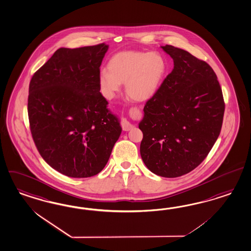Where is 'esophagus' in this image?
<instances>
[{
    "instance_id": "obj_1",
    "label": "esophagus",
    "mask_w": 251,
    "mask_h": 251,
    "mask_svg": "<svg viewBox=\"0 0 251 251\" xmlns=\"http://www.w3.org/2000/svg\"><path fill=\"white\" fill-rule=\"evenodd\" d=\"M121 126H122V129L124 131H128V130L133 127V126L124 117L121 118Z\"/></svg>"
}]
</instances>
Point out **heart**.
<instances>
[{
	"label": "heart",
	"mask_w": 251,
	"mask_h": 251,
	"mask_svg": "<svg viewBox=\"0 0 251 251\" xmlns=\"http://www.w3.org/2000/svg\"><path fill=\"white\" fill-rule=\"evenodd\" d=\"M108 71L101 70L99 86L107 99L115 97L121 84L133 100L142 101L156 93L165 72L163 57L157 53L142 51H121L110 58Z\"/></svg>",
	"instance_id": "1"
}]
</instances>
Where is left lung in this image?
I'll return each instance as SVG.
<instances>
[{
    "mask_svg": "<svg viewBox=\"0 0 251 251\" xmlns=\"http://www.w3.org/2000/svg\"><path fill=\"white\" fill-rule=\"evenodd\" d=\"M162 50L174 67L145 104L140 155L151 172L176 178L207 157L221 132L225 101L210 65L171 45Z\"/></svg>",
    "mask_w": 251,
    "mask_h": 251,
    "instance_id": "1",
    "label": "left lung"
}]
</instances>
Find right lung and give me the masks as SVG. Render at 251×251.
Segmentation results:
<instances>
[{"instance_id":"obj_1","label":"right lung","mask_w":251,"mask_h":251,"mask_svg":"<svg viewBox=\"0 0 251 251\" xmlns=\"http://www.w3.org/2000/svg\"><path fill=\"white\" fill-rule=\"evenodd\" d=\"M107 50L103 43L61 48L30 80L33 140L44 160L68 177L101 172L122 131L100 93V66Z\"/></svg>"}]
</instances>
